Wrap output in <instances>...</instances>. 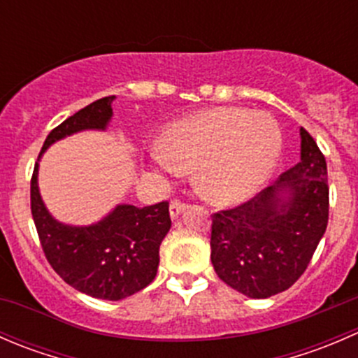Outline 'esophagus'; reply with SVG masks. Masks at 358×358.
Returning a JSON list of instances; mask_svg holds the SVG:
<instances>
[{
	"label": "esophagus",
	"mask_w": 358,
	"mask_h": 358,
	"mask_svg": "<svg viewBox=\"0 0 358 358\" xmlns=\"http://www.w3.org/2000/svg\"><path fill=\"white\" fill-rule=\"evenodd\" d=\"M183 209H185V204H183V202H180V201H173L171 204H169V216H171L173 220L178 218L180 213H182Z\"/></svg>",
	"instance_id": "34e87169"
}]
</instances>
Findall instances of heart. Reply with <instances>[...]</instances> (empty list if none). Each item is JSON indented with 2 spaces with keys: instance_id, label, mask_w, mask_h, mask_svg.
I'll use <instances>...</instances> for the list:
<instances>
[{
  "instance_id": "1",
  "label": "heart",
  "mask_w": 358,
  "mask_h": 358,
  "mask_svg": "<svg viewBox=\"0 0 358 358\" xmlns=\"http://www.w3.org/2000/svg\"><path fill=\"white\" fill-rule=\"evenodd\" d=\"M280 149L282 135L268 114L216 107L169 124L150 157L171 175L194 166V183L206 199L236 206L268 180Z\"/></svg>"
}]
</instances>
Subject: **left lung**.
Returning <instances> with one entry per match:
<instances>
[{
  "mask_svg": "<svg viewBox=\"0 0 358 358\" xmlns=\"http://www.w3.org/2000/svg\"><path fill=\"white\" fill-rule=\"evenodd\" d=\"M299 162L272 187L213 215L211 263L232 289L270 298L289 289L319 246L329 218L326 157L299 128Z\"/></svg>",
  "mask_w": 358,
  "mask_h": 358,
  "instance_id": "obj_1",
  "label": "left lung"
}]
</instances>
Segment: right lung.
<instances>
[{
  "mask_svg": "<svg viewBox=\"0 0 358 358\" xmlns=\"http://www.w3.org/2000/svg\"><path fill=\"white\" fill-rule=\"evenodd\" d=\"M106 96L67 117L46 136L31 180V211L43 251L52 268L79 292L119 301L156 279L159 246L171 229L168 202L136 208L117 204L92 225H67L52 216L38 185L39 159L59 140L86 129H103L112 119Z\"/></svg>",
  "mask_w": 358,
  "mask_h": 358,
  "instance_id": "1",
  "label": "right lung"
}]
</instances>
